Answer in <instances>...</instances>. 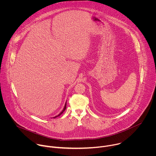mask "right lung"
<instances>
[{"instance_id": "add662e5", "label": "right lung", "mask_w": 156, "mask_h": 156, "mask_svg": "<svg viewBox=\"0 0 156 156\" xmlns=\"http://www.w3.org/2000/svg\"><path fill=\"white\" fill-rule=\"evenodd\" d=\"M66 102H65V106H64V107H63V110H62V112L58 114V115H56V116H55V117H53V119H55V118H56V117H58V116H60L63 112L65 110V109H66Z\"/></svg>"}]
</instances>
